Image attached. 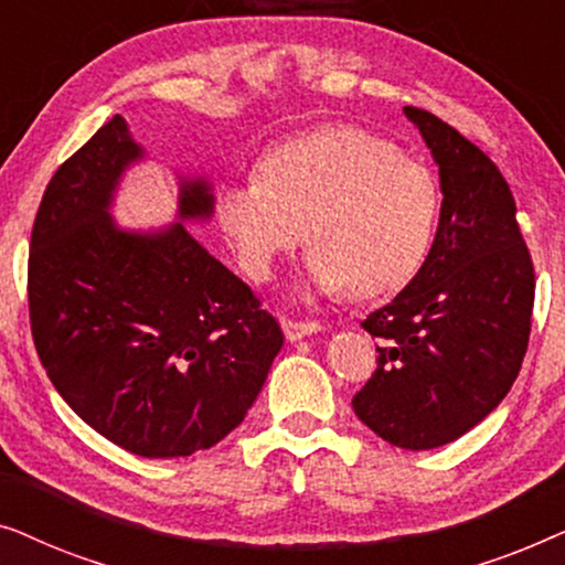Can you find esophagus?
Segmentation results:
<instances>
[{"mask_svg": "<svg viewBox=\"0 0 565 565\" xmlns=\"http://www.w3.org/2000/svg\"><path fill=\"white\" fill-rule=\"evenodd\" d=\"M282 331L288 342H298V339L319 334L323 331V327L319 321H292V319H282Z\"/></svg>", "mask_w": 565, "mask_h": 565, "instance_id": "1", "label": "esophagus"}]
</instances>
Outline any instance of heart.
I'll use <instances>...</instances> for the list:
<instances>
[{
	"label": "heart",
	"instance_id": "b5f03b06",
	"mask_svg": "<svg viewBox=\"0 0 565 565\" xmlns=\"http://www.w3.org/2000/svg\"><path fill=\"white\" fill-rule=\"evenodd\" d=\"M215 218L257 280L298 244L303 223L311 288L377 298L404 288L427 259L439 188L385 138L331 126L273 146L257 174L223 184Z\"/></svg>",
	"mask_w": 565,
	"mask_h": 565
}]
</instances>
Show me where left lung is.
<instances>
[{"label": "left lung", "instance_id": "obj_1", "mask_svg": "<svg viewBox=\"0 0 565 565\" xmlns=\"http://www.w3.org/2000/svg\"><path fill=\"white\" fill-rule=\"evenodd\" d=\"M404 115L439 167L443 207L419 273L362 321L381 347L352 408L385 443L435 450L481 424L516 381L535 269L497 164L437 115Z\"/></svg>", "mask_w": 565, "mask_h": 565}]
</instances>
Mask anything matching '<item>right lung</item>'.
I'll use <instances>...</instances> for the list:
<instances>
[{
  "instance_id": "obj_1",
  "label": "right lung",
  "mask_w": 565,
  "mask_h": 565,
  "mask_svg": "<svg viewBox=\"0 0 565 565\" xmlns=\"http://www.w3.org/2000/svg\"><path fill=\"white\" fill-rule=\"evenodd\" d=\"M146 161L122 115L58 167L28 262L30 327L61 398L141 458H188L244 422L282 331L249 285L190 234L213 218V184L177 174L164 228H122L113 205Z\"/></svg>"
}]
</instances>
